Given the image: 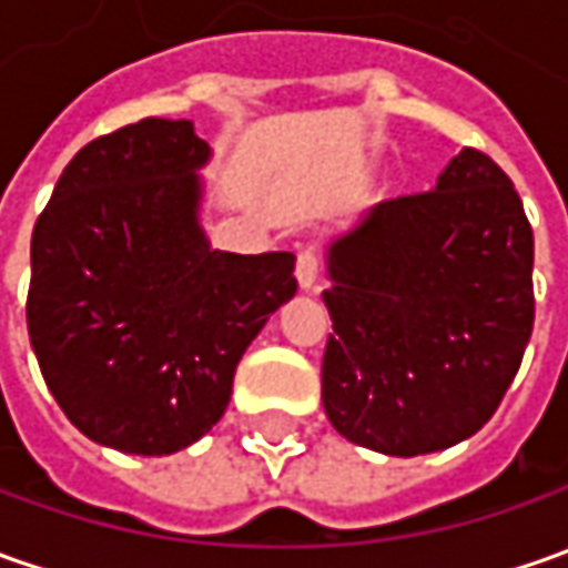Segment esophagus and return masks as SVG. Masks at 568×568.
Masks as SVG:
<instances>
[{
    "label": "esophagus",
    "mask_w": 568,
    "mask_h": 568,
    "mask_svg": "<svg viewBox=\"0 0 568 568\" xmlns=\"http://www.w3.org/2000/svg\"><path fill=\"white\" fill-rule=\"evenodd\" d=\"M317 254L311 251V247H302L298 251V261H295V276H298V285H302L304 292H317Z\"/></svg>",
    "instance_id": "obj_1"
}]
</instances>
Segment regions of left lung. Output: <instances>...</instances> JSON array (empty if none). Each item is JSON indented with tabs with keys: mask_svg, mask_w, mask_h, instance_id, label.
<instances>
[{
	"mask_svg": "<svg viewBox=\"0 0 568 568\" xmlns=\"http://www.w3.org/2000/svg\"><path fill=\"white\" fill-rule=\"evenodd\" d=\"M531 266L521 197L480 150L453 156L434 191L371 206L326 247L329 424L402 459L478 434L531 339Z\"/></svg>",
	"mask_w": 568,
	"mask_h": 568,
	"instance_id": "8db88e82",
	"label": "left lung"
}]
</instances>
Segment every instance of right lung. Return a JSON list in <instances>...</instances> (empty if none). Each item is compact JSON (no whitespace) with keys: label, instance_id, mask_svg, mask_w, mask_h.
Instances as JSON below:
<instances>
[{"label":"right lung","instance_id":"obj_1","mask_svg":"<svg viewBox=\"0 0 568 568\" xmlns=\"http://www.w3.org/2000/svg\"><path fill=\"white\" fill-rule=\"evenodd\" d=\"M206 160L187 119H141L78 150L33 225V355L71 424L119 453L201 440L251 339L298 288L288 251L210 247Z\"/></svg>","mask_w":568,"mask_h":568}]
</instances>
